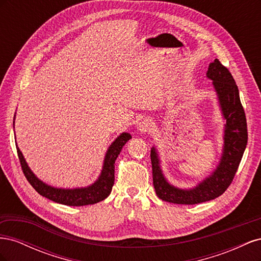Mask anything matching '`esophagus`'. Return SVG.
I'll list each match as a JSON object with an SVG mask.
<instances>
[{
	"mask_svg": "<svg viewBox=\"0 0 261 261\" xmlns=\"http://www.w3.org/2000/svg\"><path fill=\"white\" fill-rule=\"evenodd\" d=\"M152 127L153 125L152 123L146 120V121H143L140 124H139V130L140 132H144V133H148V132H151L152 130Z\"/></svg>",
	"mask_w": 261,
	"mask_h": 261,
	"instance_id": "34e87169",
	"label": "esophagus"
}]
</instances>
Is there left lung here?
<instances>
[{"label":"left lung","instance_id":"1","mask_svg":"<svg viewBox=\"0 0 261 261\" xmlns=\"http://www.w3.org/2000/svg\"><path fill=\"white\" fill-rule=\"evenodd\" d=\"M207 77L213 81L212 84L218 93L220 106L226 120L222 158L212 175L198 186L186 191L170 185L164 178L158 153L153 147L150 153L153 186L158 197L164 201L177 204H196L221 196L233 181L246 148L248 139L246 115L241 103L238 85L232 74L216 59L215 62L210 63Z\"/></svg>","mask_w":261,"mask_h":261}]
</instances>
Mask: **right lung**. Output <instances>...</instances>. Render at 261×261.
Here are the masks:
<instances>
[{
	"label": "right lung",
	"instance_id": "add662e5",
	"mask_svg": "<svg viewBox=\"0 0 261 261\" xmlns=\"http://www.w3.org/2000/svg\"><path fill=\"white\" fill-rule=\"evenodd\" d=\"M132 138V136L127 133L121 134L114 143L110 146L106 159L103 169H102L101 175L98 178L96 183H93L89 187L85 188H76V189H62V188H54L49 185L44 184L39 178L36 177L31 170L28 168V165L23 159L22 153L18 147L17 154L18 159L21 165V170L23 172V175L26 176L27 180L30 183L36 191L41 196L45 197L54 202H59L62 204H66V206H87V204H93L99 201L106 199L112 191V187L114 184V163L116 158L120 154L123 146L127 143Z\"/></svg>",
	"mask_w": 261,
	"mask_h": 261
}]
</instances>
